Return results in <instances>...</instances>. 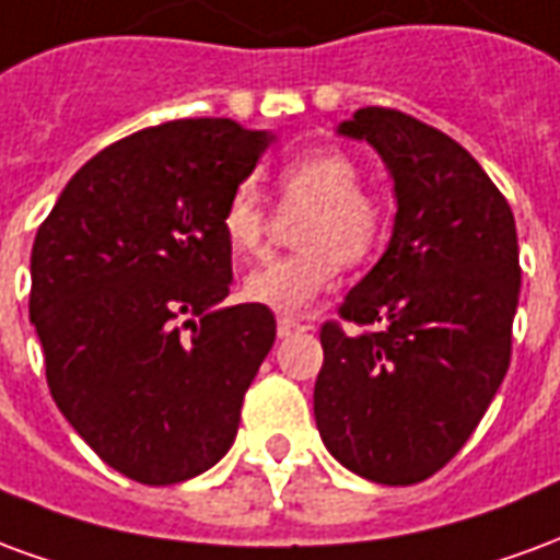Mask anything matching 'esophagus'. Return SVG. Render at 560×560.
Listing matches in <instances>:
<instances>
[{
	"label": "esophagus",
	"mask_w": 560,
	"mask_h": 560,
	"mask_svg": "<svg viewBox=\"0 0 560 560\" xmlns=\"http://www.w3.org/2000/svg\"><path fill=\"white\" fill-rule=\"evenodd\" d=\"M276 329H279V339H288V336H293V332H305L308 324H303L300 317H293V315H281L279 320H276Z\"/></svg>",
	"instance_id": "obj_1"
}]
</instances>
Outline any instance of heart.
I'll use <instances>...</instances> for the list:
<instances>
[{"mask_svg": "<svg viewBox=\"0 0 560 560\" xmlns=\"http://www.w3.org/2000/svg\"><path fill=\"white\" fill-rule=\"evenodd\" d=\"M360 167L339 149H312L276 171L281 209L303 212L296 243L303 252L269 260L245 276L252 303L300 315L332 288L341 264L363 260L384 233V207L360 188ZM272 212L252 183L236 185L221 212V233L236 257H257L267 248Z\"/></svg>", "mask_w": 560, "mask_h": 560, "instance_id": "obj_1", "label": "heart"}]
</instances>
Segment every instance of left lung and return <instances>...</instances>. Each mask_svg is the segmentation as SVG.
Here are the masks:
<instances>
[{
	"mask_svg": "<svg viewBox=\"0 0 560 560\" xmlns=\"http://www.w3.org/2000/svg\"><path fill=\"white\" fill-rule=\"evenodd\" d=\"M339 135L384 159L396 221L339 308L372 329L320 327L317 432L353 474L411 486L465 446L506 375L522 288L516 221L468 149L413 116L363 107Z\"/></svg>",
	"mask_w": 560,
	"mask_h": 560,
	"instance_id": "obj_1",
	"label": "left lung"
}]
</instances>
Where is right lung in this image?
<instances>
[{
    "label": "right lung",
    "mask_w": 560,
    "mask_h": 560,
    "mask_svg": "<svg viewBox=\"0 0 560 560\" xmlns=\"http://www.w3.org/2000/svg\"><path fill=\"white\" fill-rule=\"evenodd\" d=\"M233 119H176L80 167L32 245L30 320L47 387L119 474L171 486L231 450L276 341L257 303L228 305L221 212L272 143Z\"/></svg>",
    "instance_id": "obj_1"
}]
</instances>
